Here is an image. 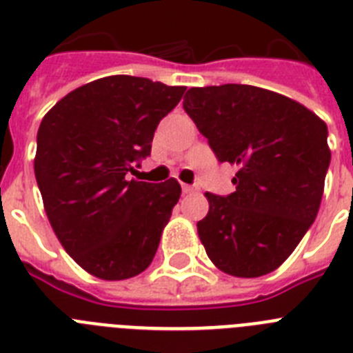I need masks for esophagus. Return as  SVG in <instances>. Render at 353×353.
<instances>
[{
    "mask_svg": "<svg viewBox=\"0 0 353 353\" xmlns=\"http://www.w3.org/2000/svg\"><path fill=\"white\" fill-rule=\"evenodd\" d=\"M182 191L183 194H189V192H194V187L189 185V183H182Z\"/></svg>",
    "mask_w": 353,
    "mask_h": 353,
    "instance_id": "34e87169",
    "label": "esophagus"
}]
</instances>
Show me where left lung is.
I'll list each match as a JSON object with an SVG mask.
<instances>
[{
    "label": "left lung",
    "mask_w": 353,
    "mask_h": 353,
    "mask_svg": "<svg viewBox=\"0 0 353 353\" xmlns=\"http://www.w3.org/2000/svg\"><path fill=\"white\" fill-rule=\"evenodd\" d=\"M183 109L235 192H207L198 235L212 263L235 277L276 270L314 223L330 164L327 125L288 97L249 84L191 88Z\"/></svg>",
    "instance_id": "left-lung-1"
}]
</instances>
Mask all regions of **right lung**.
<instances>
[{
  "instance_id": "1",
  "label": "right lung",
  "mask_w": 353,
  "mask_h": 353,
  "mask_svg": "<svg viewBox=\"0 0 353 353\" xmlns=\"http://www.w3.org/2000/svg\"><path fill=\"white\" fill-rule=\"evenodd\" d=\"M185 86L109 76L65 95L37 134L35 176L48 219L65 251L104 281L138 276L152 263L180 183L129 180L150 155L159 121Z\"/></svg>"
}]
</instances>
